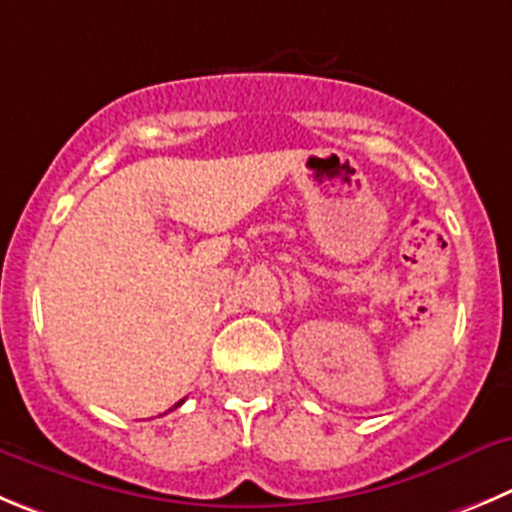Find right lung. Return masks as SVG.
Returning <instances> with one entry per match:
<instances>
[{
	"label": "right lung",
	"instance_id": "add662e5",
	"mask_svg": "<svg viewBox=\"0 0 512 512\" xmlns=\"http://www.w3.org/2000/svg\"><path fill=\"white\" fill-rule=\"evenodd\" d=\"M181 404H184V399H181V401H179V404H174V409H176V407H181Z\"/></svg>",
	"mask_w": 512,
	"mask_h": 512
}]
</instances>
